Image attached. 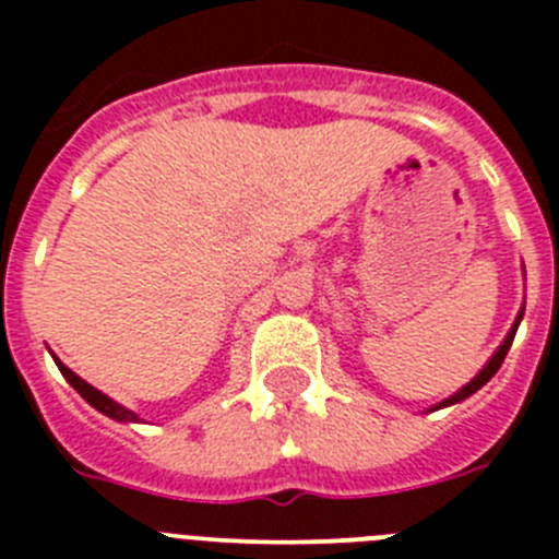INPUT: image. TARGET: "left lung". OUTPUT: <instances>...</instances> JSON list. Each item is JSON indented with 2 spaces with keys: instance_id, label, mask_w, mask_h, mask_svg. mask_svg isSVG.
Segmentation results:
<instances>
[{
  "instance_id": "8db88e82",
  "label": "left lung",
  "mask_w": 559,
  "mask_h": 559,
  "mask_svg": "<svg viewBox=\"0 0 559 559\" xmlns=\"http://www.w3.org/2000/svg\"><path fill=\"white\" fill-rule=\"evenodd\" d=\"M521 319H523V308H521V313H518V319H515V324H512V330H510V333H507V338H503V344H501V347L496 349V355H492V358L487 360V364H484V369H481V372H478L476 378H473L471 383H467V386H462V389H459L456 394H451V397H448V400H442V403H439V406H433V408H445V406H453V403H459V400L471 397V394H476L478 389H481L484 383H487V380H490L492 374L498 372V369H501L503 358H507V353H510V347H512V338H515V333H518V324H521Z\"/></svg>"
}]
</instances>
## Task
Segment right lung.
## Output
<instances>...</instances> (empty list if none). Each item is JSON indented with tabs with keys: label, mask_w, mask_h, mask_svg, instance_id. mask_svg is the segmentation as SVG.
I'll return each mask as SVG.
<instances>
[{
	"label": "right lung",
	"mask_w": 559,
	"mask_h": 559,
	"mask_svg": "<svg viewBox=\"0 0 559 559\" xmlns=\"http://www.w3.org/2000/svg\"><path fill=\"white\" fill-rule=\"evenodd\" d=\"M52 358H56V355H52ZM56 364H58V369H61L63 378L69 380V386L75 389V392L81 394L83 400H86L88 406H95L97 412L106 414V417H111V419H117V423H142V419L136 417V414H133L131 408L120 406V403H114V400L108 397V394L97 392L95 386H88L86 380L78 378V374L72 372V369H69V367H63V364H61V360H58V358H56Z\"/></svg>",
	"instance_id": "obj_1"
}]
</instances>
